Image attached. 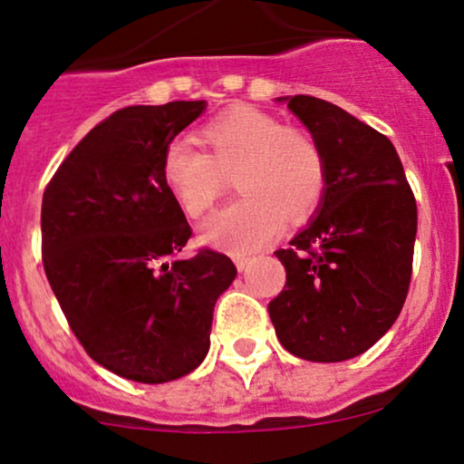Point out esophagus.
<instances>
[{
  "instance_id": "esophagus-1",
  "label": "esophagus",
  "mask_w": 464,
  "mask_h": 464,
  "mask_svg": "<svg viewBox=\"0 0 464 464\" xmlns=\"http://www.w3.org/2000/svg\"><path fill=\"white\" fill-rule=\"evenodd\" d=\"M233 261H236V266H237V270L239 272H242V270H246V266L250 264V261H253V259H250V256L248 255H233Z\"/></svg>"
}]
</instances>
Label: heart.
I'll return each mask as SVG.
<instances>
[{
	"label": "heart",
	"instance_id": "1",
	"mask_svg": "<svg viewBox=\"0 0 464 464\" xmlns=\"http://www.w3.org/2000/svg\"><path fill=\"white\" fill-rule=\"evenodd\" d=\"M208 153L188 140L164 150L161 175L179 208L200 218L225 194L227 177L244 194L203 225V239L227 250H255L272 242L289 220L314 214L326 188V161L309 133L276 116L236 105L200 130Z\"/></svg>",
	"mask_w": 464,
	"mask_h": 464
}]
</instances>
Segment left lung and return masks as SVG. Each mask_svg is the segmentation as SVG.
Here are the masks:
<instances>
[{"mask_svg":"<svg viewBox=\"0 0 464 464\" xmlns=\"http://www.w3.org/2000/svg\"><path fill=\"white\" fill-rule=\"evenodd\" d=\"M285 102L322 149L326 188L309 227L275 253L287 281L267 314L287 353L337 362L370 350L398 320L417 203L387 136L324 99Z\"/></svg>","mask_w":464,"mask_h":464,"instance_id":"left-lung-1","label":"left lung"}]
</instances>
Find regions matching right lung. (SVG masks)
<instances>
[{
    "label": "right lung",
    "mask_w": 464,
    "mask_h": 464,
    "mask_svg": "<svg viewBox=\"0 0 464 464\" xmlns=\"http://www.w3.org/2000/svg\"><path fill=\"white\" fill-rule=\"evenodd\" d=\"M205 102L130 105L88 131L43 194V266L88 356L127 381L186 376L209 350L218 295L237 270L200 248L161 175L164 150Z\"/></svg>",
    "instance_id": "right-lung-1"
}]
</instances>
